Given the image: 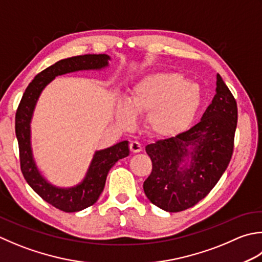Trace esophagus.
Listing matches in <instances>:
<instances>
[{
	"instance_id": "34e87169",
	"label": "esophagus",
	"mask_w": 262,
	"mask_h": 262,
	"mask_svg": "<svg viewBox=\"0 0 262 262\" xmlns=\"http://www.w3.org/2000/svg\"><path fill=\"white\" fill-rule=\"evenodd\" d=\"M129 148L133 153H137L142 151V145L137 141H132L129 144Z\"/></svg>"
}]
</instances>
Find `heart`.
<instances>
[{
  "label": "heart",
  "mask_w": 262,
  "mask_h": 262,
  "mask_svg": "<svg viewBox=\"0 0 262 262\" xmlns=\"http://www.w3.org/2000/svg\"><path fill=\"white\" fill-rule=\"evenodd\" d=\"M200 104L201 94L196 85L176 73H157L132 86L127 100L117 103L116 115L127 127L134 122V114H146L145 127L150 134L172 137L187 129Z\"/></svg>",
  "instance_id": "1"
}]
</instances>
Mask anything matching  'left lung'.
Segmentation results:
<instances>
[{
    "mask_svg": "<svg viewBox=\"0 0 262 262\" xmlns=\"http://www.w3.org/2000/svg\"><path fill=\"white\" fill-rule=\"evenodd\" d=\"M216 92L199 124L145 147L152 171L143 188L147 199L165 211L179 212L195 206L218 183L232 159L236 100L220 75ZM187 157L190 166L182 167Z\"/></svg>",
    "mask_w": 262,
    "mask_h": 262,
    "instance_id": "left-lung-1",
    "label": "left lung"
}]
</instances>
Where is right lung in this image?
I'll list each match as a JSON object with an SVG mask.
<instances>
[{
  "instance_id": "obj_1",
  "label": "right lung",
  "mask_w": 262,
  "mask_h": 262,
  "mask_svg": "<svg viewBox=\"0 0 262 262\" xmlns=\"http://www.w3.org/2000/svg\"><path fill=\"white\" fill-rule=\"evenodd\" d=\"M109 60L110 56L106 54H85L58 61L35 76L26 89L15 112V136L19 145L20 168L26 182L44 201L64 212L80 211L93 206L99 200L111 167H114L119 159L129 155L128 142L117 143L114 146L96 151L84 181L79 185L71 188L55 187L40 175L33 158L30 146V120L34 107L44 87L56 76L78 70L104 68Z\"/></svg>"
}]
</instances>
